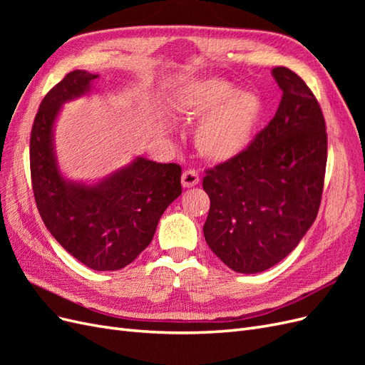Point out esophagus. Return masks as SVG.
<instances>
[{
    "label": "esophagus",
    "mask_w": 365,
    "mask_h": 365,
    "mask_svg": "<svg viewBox=\"0 0 365 365\" xmlns=\"http://www.w3.org/2000/svg\"><path fill=\"white\" fill-rule=\"evenodd\" d=\"M181 180H182V185L185 187V189H189V187H193V185H196L197 182H200L201 178H200V173H197L196 170L187 169V170L182 173Z\"/></svg>",
    "instance_id": "1"
}]
</instances>
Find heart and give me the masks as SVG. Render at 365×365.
Returning <instances> with one entry per match:
<instances>
[{
  "label": "heart",
  "mask_w": 365,
  "mask_h": 365,
  "mask_svg": "<svg viewBox=\"0 0 365 365\" xmlns=\"http://www.w3.org/2000/svg\"><path fill=\"white\" fill-rule=\"evenodd\" d=\"M176 105L190 118L207 117L196 132V146L202 155L216 161L240 155L251 145L263 114L256 94L239 91L219 77L184 86Z\"/></svg>",
  "instance_id": "heart-1"
}]
</instances>
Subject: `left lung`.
I'll return each mask as SVG.
<instances>
[{
  "instance_id": "obj_1",
  "label": "left lung",
  "mask_w": 365,
  "mask_h": 365,
  "mask_svg": "<svg viewBox=\"0 0 365 365\" xmlns=\"http://www.w3.org/2000/svg\"><path fill=\"white\" fill-rule=\"evenodd\" d=\"M277 113L240 155L207 169V245L228 268L262 272L298 245L318 215L327 163L322 108L300 76L272 70Z\"/></svg>"
}]
</instances>
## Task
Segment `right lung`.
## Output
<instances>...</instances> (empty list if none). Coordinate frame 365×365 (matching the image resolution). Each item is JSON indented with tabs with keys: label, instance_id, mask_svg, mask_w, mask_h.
<instances>
[{
	"label": "right lung",
	"instance_id": "right-lung-1",
	"mask_svg": "<svg viewBox=\"0 0 365 365\" xmlns=\"http://www.w3.org/2000/svg\"><path fill=\"white\" fill-rule=\"evenodd\" d=\"M97 74L76 70L42 98L30 134L31 189L51 236L88 268L117 271L150 242L158 220L182 192L181 165L137 158L97 185L65 181L53 152L61 105L90 91Z\"/></svg>",
	"mask_w": 365,
	"mask_h": 365
}]
</instances>
